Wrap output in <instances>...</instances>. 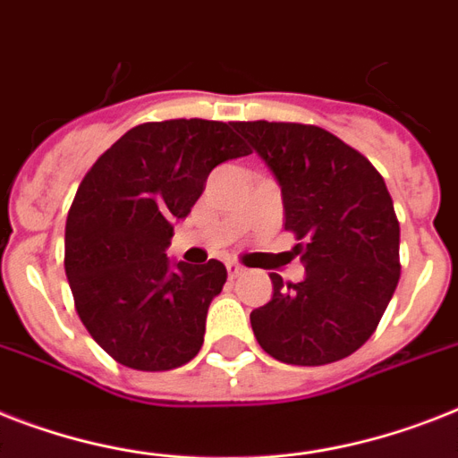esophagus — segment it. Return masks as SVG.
Segmentation results:
<instances>
[{
  "instance_id": "esophagus-1",
  "label": "esophagus",
  "mask_w": 458,
  "mask_h": 458,
  "mask_svg": "<svg viewBox=\"0 0 458 458\" xmlns=\"http://www.w3.org/2000/svg\"><path fill=\"white\" fill-rule=\"evenodd\" d=\"M225 270H228L230 280H235V277H240L244 267H242L240 263H235V261H228V263H225Z\"/></svg>"
}]
</instances>
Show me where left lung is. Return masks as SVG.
I'll return each instance as SVG.
<instances>
[{
	"label": "left lung",
	"instance_id": "1",
	"mask_svg": "<svg viewBox=\"0 0 458 458\" xmlns=\"http://www.w3.org/2000/svg\"><path fill=\"white\" fill-rule=\"evenodd\" d=\"M242 139L273 171L284 204V230L299 244L306 277L284 284L251 310V329L267 355L318 367L358 351L384 318L400 280V223L384 178L334 133L313 124L235 122Z\"/></svg>",
	"mask_w": 458,
	"mask_h": 458
}]
</instances>
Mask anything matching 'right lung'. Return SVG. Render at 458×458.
<instances>
[{"label": "right lung", "instance_id": "obj_1", "mask_svg": "<svg viewBox=\"0 0 458 458\" xmlns=\"http://www.w3.org/2000/svg\"><path fill=\"white\" fill-rule=\"evenodd\" d=\"M249 152L233 122H148L89 169L65 223V275L77 315L110 358L166 371L199 352L228 273L216 259L171 261L166 249L211 169Z\"/></svg>", "mask_w": 458, "mask_h": 458}]
</instances>
